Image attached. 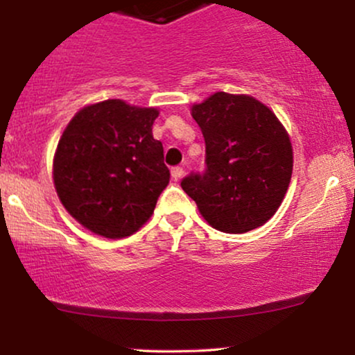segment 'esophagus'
<instances>
[{"mask_svg":"<svg viewBox=\"0 0 355 355\" xmlns=\"http://www.w3.org/2000/svg\"><path fill=\"white\" fill-rule=\"evenodd\" d=\"M182 175H183L182 166H173V168H172V178H173V180H180Z\"/></svg>","mask_w":355,"mask_h":355,"instance_id":"esophagus-1","label":"esophagus"}]
</instances>
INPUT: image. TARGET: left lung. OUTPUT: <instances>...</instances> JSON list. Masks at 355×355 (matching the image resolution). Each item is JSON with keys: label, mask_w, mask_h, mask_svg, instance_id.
Masks as SVG:
<instances>
[{"label": "left lung", "mask_w": 355, "mask_h": 355, "mask_svg": "<svg viewBox=\"0 0 355 355\" xmlns=\"http://www.w3.org/2000/svg\"><path fill=\"white\" fill-rule=\"evenodd\" d=\"M205 138V170L182 189L214 229L243 234L263 225L292 177V145L274 113L247 95L218 92L191 108Z\"/></svg>", "instance_id": "left-lung-1"}]
</instances>
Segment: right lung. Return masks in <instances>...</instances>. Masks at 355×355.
<instances>
[{
	"label": "right lung",
	"instance_id": "1",
	"mask_svg": "<svg viewBox=\"0 0 355 355\" xmlns=\"http://www.w3.org/2000/svg\"><path fill=\"white\" fill-rule=\"evenodd\" d=\"M155 108L107 100L80 110L64 128L53 162L61 203L88 230L128 237L152 217L170 182L164 145L155 140Z\"/></svg>",
	"mask_w": 355,
	"mask_h": 355
}]
</instances>
